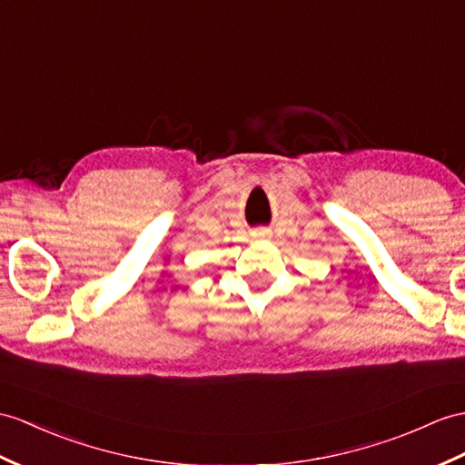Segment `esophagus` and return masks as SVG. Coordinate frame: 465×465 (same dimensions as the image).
Listing matches in <instances>:
<instances>
[{"label":"esophagus","mask_w":465,"mask_h":465,"mask_svg":"<svg viewBox=\"0 0 465 465\" xmlns=\"http://www.w3.org/2000/svg\"><path fill=\"white\" fill-rule=\"evenodd\" d=\"M260 232H268V231H260Z\"/></svg>","instance_id":"34e87169"}]
</instances>
